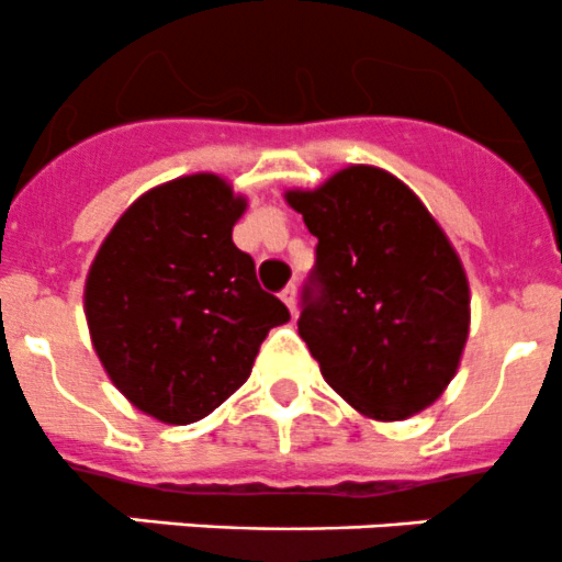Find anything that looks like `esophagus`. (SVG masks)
<instances>
[{
    "instance_id": "1",
    "label": "esophagus",
    "mask_w": 562,
    "mask_h": 562,
    "mask_svg": "<svg viewBox=\"0 0 562 562\" xmlns=\"http://www.w3.org/2000/svg\"><path fill=\"white\" fill-rule=\"evenodd\" d=\"M281 300L286 303V308L294 314V311H297V286H294V283H289V286L281 292Z\"/></svg>"
}]
</instances>
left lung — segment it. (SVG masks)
Instances as JSON below:
<instances>
[{"instance_id":"1","label":"left lung","mask_w":562,"mask_h":562,"mask_svg":"<svg viewBox=\"0 0 562 562\" xmlns=\"http://www.w3.org/2000/svg\"><path fill=\"white\" fill-rule=\"evenodd\" d=\"M283 199L319 240L297 330L327 385L385 424L431 407L470 336L468 273L435 215L366 164Z\"/></svg>"}]
</instances>
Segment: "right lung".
I'll return each mask as SVG.
<instances>
[{
	"label": "right lung",
	"instance_id": "right-lung-1",
	"mask_svg": "<svg viewBox=\"0 0 562 562\" xmlns=\"http://www.w3.org/2000/svg\"><path fill=\"white\" fill-rule=\"evenodd\" d=\"M248 199L213 171L136 199L94 254L85 314L116 391L149 418L196 424L251 376L286 305L232 243Z\"/></svg>",
	"mask_w": 562,
	"mask_h": 562
}]
</instances>
